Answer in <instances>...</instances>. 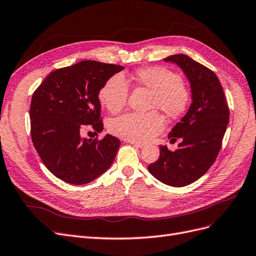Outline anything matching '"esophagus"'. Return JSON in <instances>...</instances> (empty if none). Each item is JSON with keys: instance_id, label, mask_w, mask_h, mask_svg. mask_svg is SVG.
<instances>
[{"instance_id": "1", "label": "esophagus", "mask_w": 256, "mask_h": 256, "mask_svg": "<svg viewBox=\"0 0 256 256\" xmlns=\"http://www.w3.org/2000/svg\"><path fill=\"white\" fill-rule=\"evenodd\" d=\"M131 145H134L138 148H144L145 147V144H142V142H134V140H128Z\"/></svg>"}]
</instances>
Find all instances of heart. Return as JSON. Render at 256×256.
<instances>
[{
	"mask_svg": "<svg viewBox=\"0 0 256 256\" xmlns=\"http://www.w3.org/2000/svg\"><path fill=\"white\" fill-rule=\"evenodd\" d=\"M136 80L154 94L153 107H158L172 118H178L186 111L190 100L189 91L176 74L162 67L145 68L138 71ZM128 94L129 85L126 78L122 74H116L100 89L98 98L108 111L116 114L126 104ZM164 128L165 122L158 112H130L111 120L109 124L112 134L134 142L150 140Z\"/></svg>",
	"mask_w": 256,
	"mask_h": 256,
	"instance_id": "obj_1",
	"label": "heart"
}]
</instances>
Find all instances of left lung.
I'll list each match as a JSON object with an SVG mask.
<instances>
[{
  "label": "left lung",
  "mask_w": 256,
  "mask_h": 256,
  "mask_svg": "<svg viewBox=\"0 0 256 256\" xmlns=\"http://www.w3.org/2000/svg\"><path fill=\"white\" fill-rule=\"evenodd\" d=\"M178 65L190 83L191 105L169 132L168 138H180L174 151L160 145V158L148 170L160 182L184 187L198 180L216 162L229 122V108L220 80L212 70L185 54L164 58Z\"/></svg>",
  "instance_id": "1"
}]
</instances>
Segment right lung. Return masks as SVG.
<instances>
[{"mask_svg": "<svg viewBox=\"0 0 256 256\" xmlns=\"http://www.w3.org/2000/svg\"><path fill=\"white\" fill-rule=\"evenodd\" d=\"M122 69L82 60L50 72L34 91L29 111L32 142L44 165L58 178L85 185L114 162L120 145L118 138L106 134L100 140H88L80 134L88 126L96 132L104 129L98 94Z\"/></svg>", "mask_w": 256, "mask_h": 256, "instance_id": "add662e5", "label": "right lung"}]
</instances>
